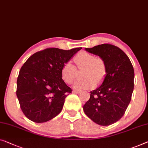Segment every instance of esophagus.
<instances>
[{
  "label": "esophagus",
  "instance_id": "esophagus-1",
  "mask_svg": "<svg viewBox=\"0 0 148 148\" xmlns=\"http://www.w3.org/2000/svg\"><path fill=\"white\" fill-rule=\"evenodd\" d=\"M73 92L74 93H75V94H79V93H80V91H79V90H73Z\"/></svg>",
  "mask_w": 148,
  "mask_h": 148
}]
</instances>
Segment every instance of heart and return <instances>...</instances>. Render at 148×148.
Instances as JSON below:
<instances>
[{"mask_svg": "<svg viewBox=\"0 0 148 148\" xmlns=\"http://www.w3.org/2000/svg\"><path fill=\"white\" fill-rule=\"evenodd\" d=\"M74 62L79 68H85L84 80L75 82L73 88L76 90H88L94 88L96 82L100 83L106 74V65L104 60L100 57H94L87 52L82 51L74 57ZM76 70L70 62L63 65L61 70L62 80L67 84H71L76 78Z\"/></svg>", "mask_w": 148, "mask_h": 148, "instance_id": "obj_1", "label": "heart"}]
</instances>
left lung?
<instances>
[{
  "label": "left lung",
  "mask_w": 148,
  "mask_h": 148,
  "mask_svg": "<svg viewBox=\"0 0 148 148\" xmlns=\"http://www.w3.org/2000/svg\"><path fill=\"white\" fill-rule=\"evenodd\" d=\"M85 50L104 60L106 74L100 86L90 92L83 110L97 124L111 125L122 118L130 102L134 86L133 66L116 46L103 44Z\"/></svg>",
  "instance_id": "obj_1"
}]
</instances>
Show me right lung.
I'll return each instance as SVG.
<instances>
[{"label":"right lung","mask_w":148,"mask_h":148,"mask_svg":"<svg viewBox=\"0 0 148 148\" xmlns=\"http://www.w3.org/2000/svg\"><path fill=\"white\" fill-rule=\"evenodd\" d=\"M82 48H47L25 62L17 78L16 96L28 119L43 123L61 112L65 98L72 92L62 78V68Z\"/></svg>","instance_id":"1"}]
</instances>
